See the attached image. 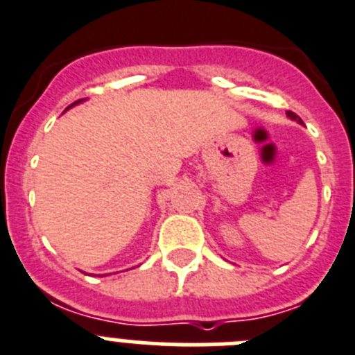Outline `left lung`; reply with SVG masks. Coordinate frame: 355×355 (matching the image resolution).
Wrapping results in <instances>:
<instances>
[{
    "instance_id": "8db88e82",
    "label": "left lung",
    "mask_w": 355,
    "mask_h": 355,
    "mask_svg": "<svg viewBox=\"0 0 355 355\" xmlns=\"http://www.w3.org/2000/svg\"><path fill=\"white\" fill-rule=\"evenodd\" d=\"M288 116H289V118H291V119H295V121L302 123V119H300V118H298L297 114H295V112H291V110H288Z\"/></svg>"
}]
</instances>
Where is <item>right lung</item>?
Returning <instances> with one entry per match:
<instances>
[{
    "instance_id": "obj_1",
    "label": "right lung",
    "mask_w": 355,
    "mask_h": 355,
    "mask_svg": "<svg viewBox=\"0 0 355 355\" xmlns=\"http://www.w3.org/2000/svg\"><path fill=\"white\" fill-rule=\"evenodd\" d=\"M78 101H82V100H78ZM78 101H75V103H73V105H76V103H78ZM73 105H69V107H73ZM69 107H67V109H69Z\"/></svg>"
}]
</instances>
